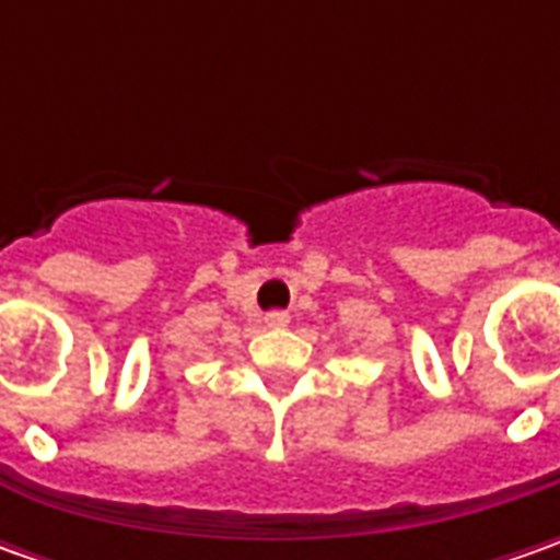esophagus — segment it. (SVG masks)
<instances>
[{"mask_svg":"<svg viewBox=\"0 0 560 560\" xmlns=\"http://www.w3.org/2000/svg\"><path fill=\"white\" fill-rule=\"evenodd\" d=\"M265 324H268V327H287V324H290V314H287V312H268V314H265Z\"/></svg>","mask_w":560,"mask_h":560,"instance_id":"34e87169","label":"esophagus"}]
</instances>
